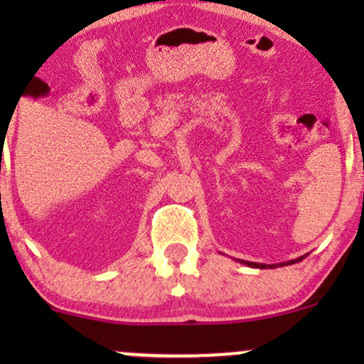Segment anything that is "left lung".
<instances>
[{
	"instance_id": "left-lung-1",
	"label": "left lung",
	"mask_w": 364,
	"mask_h": 364,
	"mask_svg": "<svg viewBox=\"0 0 364 364\" xmlns=\"http://www.w3.org/2000/svg\"><path fill=\"white\" fill-rule=\"evenodd\" d=\"M304 257H306V255H303V257L294 258V260H289V262L272 263V265H267V263H257V262H246V260H237V262H240V263H245V265H248V267H255V269H275V267H286V265H292V263L301 262Z\"/></svg>"
}]
</instances>
